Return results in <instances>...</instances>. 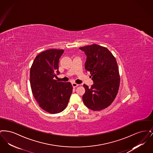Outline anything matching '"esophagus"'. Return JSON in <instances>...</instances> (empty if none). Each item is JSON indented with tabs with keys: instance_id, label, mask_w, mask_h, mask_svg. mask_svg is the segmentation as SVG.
Wrapping results in <instances>:
<instances>
[{
	"instance_id": "esophagus-1",
	"label": "esophagus",
	"mask_w": 153,
	"mask_h": 153,
	"mask_svg": "<svg viewBox=\"0 0 153 153\" xmlns=\"http://www.w3.org/2000/svg\"><path fill=\"white\" fill-rule=\"evenodd\" d=\"M72 87H73V88L77 87H78V86L79 85V84H76V83H74V82L72 83Z\"/></svg>"
}]
</instances>
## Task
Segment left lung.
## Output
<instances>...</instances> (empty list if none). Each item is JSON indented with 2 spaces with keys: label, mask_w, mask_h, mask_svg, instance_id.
Masks as SVG:
<instances>
[{
  "label": "left lung",
  "mask_w": 153,
  "mask_h": 153,
  "mask_svg": "<svg viewBox=\"0 0 153 153\" xmlns=\"http://www.w3.org/2000/svg\"><path fill=\"white\" fill-rule=\"evenodd\" d=\"M87 56L86 71L89 72L94 84L89 88L83 86L85 92L82 100L85 106L93 111H100L109 106L117 96L120 75L117 60L109 50L97 44L80 48Z\"/></svg>",
  "instance_id": "left-lung-1"
}]
</instances>
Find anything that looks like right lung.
Listing matches in <instances>:
<instances>
[{"instance_id": "1", "label": "right lung", "mask_w": 153, "mask_h": 153, "mask_svg": "<svg viewBox=\"0 0 153 153\" xmlns=\"http://www.w3.org/2000/svg\"><path fill=\"white\" fill-rule=\"evenodd\" d=\"M63 49H49L37 55L30 68V80L32 93L39 106L51 114L65 109L73 87L71 82L54 79L59 74V59Z\"/></svg>"}]
</instances>
